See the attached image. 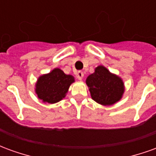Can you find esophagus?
I'll return each instance as SVG.
<instances>
[{"mask_svg": "<svg viewBox=\"0 0 156 156\" xmlns=\"http://www.w3.org/2000/svg\"><path fill=\"white\" fill-rule=\"evenodd\" d=\"M83 73L82 71H78L77 73H76V77H77V78L78 79H79V80H82V78H83Z\"/></svg>", "mask_w": 156, "mask_h": 156, "instance_id": "34e87169", "label": "esophagus"}]
</instances>
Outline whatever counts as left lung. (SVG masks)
<instances>
[{
	"label": "left lung",
	"instance_id": "1",
	"mask_svg": "<svg viewBox=\"0 0 156 156\" xmlns=\"http://www.w3.org/2000/svg\"><path fill=\"white\" fill-rule=\"evenodd\" d=\"M86 83L92 98L103 105H114L120 99L124 91L121 78L103 66L95 68L94 73L87 78Z\"/></svg>",
	"mask_w": 156,
	"mask_h": 156
}]
</instances>
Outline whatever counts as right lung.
<instances>
[{
  "instance_id": "obj_1",
  "label": "right lung",
  "mask_w": 156,
  "mask_h": 156,
  "mask_svg": "<svg viewBox=\"0 0 156 156\" xmlns=\"http://www.w3.org/2000/svg\"><path fill=\"white\" fill-rule=\"evenodd\" d=\"M74 82L72 75L65 74L59 68H55L48 74L41 76L36 85L38 98L48 104H54L64 98L69 86Z\"/></svg>"
}]
</instances>
